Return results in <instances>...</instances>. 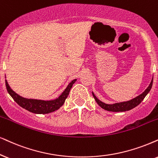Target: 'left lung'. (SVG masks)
<instances>
[{
    "label": "left lung",
    "mask_w": 158,
    "mask_h": 158,
    "mask_svg": "<svg viewBox=\"0 0 158 158\" xmlns=\"http://www.w3.org/2000/svg\"><path fill=\"white\" fill-rule=\"evenodd\" d=\"M152 82H153V78L152 79L151 83L149 84V87L145 89V91L143 92V93H141V95H139V96L135 97V98L131 100V101H125V102L117 103H114V104H106V103H103L102 101H101L100 100L98 99L96 96L94 95L93 93V95L98 104L102 108V109H105V110H107L109 111H115V112H117V111H129L131 110V109H133V108H135V106H137L139 104H140L141 101L144 99L146 95H147L149 92L150 91L152 87Z\"/></svg>",
    "instance_id": "obj_1"
}]
</instances>
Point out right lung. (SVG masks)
<instances>
[{
  "label": "right lung",
  "mask_w": 158,
  "mask_h": 158,
  "mask_svg": "<svg viewBox=\"0 0 158 158\" xmlns=\"http://www.w3.org/2000/svg\"><path fill=\"white\" fill-rule=\"evenodd\" d=\"M76 81H77V79H74L71 82H70L65 90L63 92V93L57 98L52 100V101H42V100L25 98L22 97L16 93L15 91H13L9 87L6 80V87L8 93L15 100V102L18 105L20 106L21 107H23V109L34 114H49L57 110L63 105L65 99L69 96V92L71 90V87Z\"/></svg>",
  "instance_id": "right-lung-1"
}]
</instances>
